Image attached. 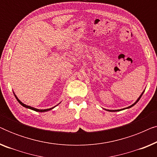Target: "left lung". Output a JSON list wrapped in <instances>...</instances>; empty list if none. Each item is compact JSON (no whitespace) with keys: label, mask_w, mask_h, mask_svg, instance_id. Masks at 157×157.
Segmentation results:
<instances>
[{"label":"left lung","mask_w":157,"mask_h":157,"mask_svg":"<svg viewBox=\"0 0 157 157\" xmlns=\"http://www.w3.org/2000/svg\"><path fill=\"white\" fill-rule=\"evenodd\" d=\"M144 92V91L142 92V93H141V95H140V96H139V97L138 98H137V100L136 101H135V102L134 103V104H133L132 105H131V106H129L126 107V108H124V109H118V110H109V109H105V110H106V111H111V112H113H113H114V111H119L120 110H124V109H129V108H131V107H132L133 106H134V105H135V104H136V103L139 101V99H140V98L141 97V96H142V95H143Z\"/></svg>","instance_id":"left-lung-1"}]
</instances>
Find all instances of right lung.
<instances>
[{
    "label": "right lung",
    "instance_id": "1",
    "mask_svg": "<svg viewBox=\"0 0 157 157\" xmlns=\"http://www.w3.org/2000/svg\"><path fill=\"white\" fill-rule=\"evenodd\" d=\"M13 94H14V95H15V97L16 98L17 101H18L19 102V104H20L21 105H22V106H23V107H25V108H27V109H31V110H33V111H38V112H46V111H50V110H51V109H53L54 108V107H55V106H54V107H52V108L47 109H38L33 108V107H31V106H28V105H25V104H23V103L21 102V101L18 99V97H17L16 94H15L14 92H13ZM59 104H60V103H59ZM56 106H57V105H56Z\"/></svg>",
    "mask_w": 157,
    "mask_h": 157
}]
</instances>
